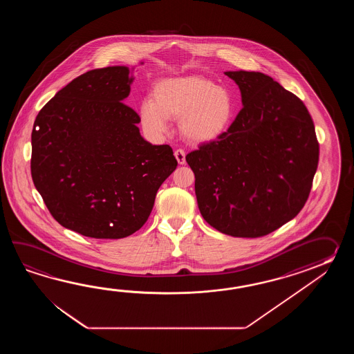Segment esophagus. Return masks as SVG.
Returning a JSON list of instances; mask_svg holds the SVG:
<instances>
[{
    "mask_svg": "<svg viewBox=\"0 0 354 354\" xmlns=\"http://www.w3.org/2000/svg\"><path fill=\"white\" fill-rule=\"evenodd\" d=\"M174 157L177 159L178 165H185L186 163V153L183 149H177L174 151Z\"/></svg>",
    "mask_w": 354,
    "mask_h": 354,
    "instance_id": "esophagus-1",
    "label": "esophagus"
}]
</instances>
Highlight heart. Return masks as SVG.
<instances>
[{
  "label": "heart",
  "instance_id": "1",
  "mask_svg": "<svg viewBox=\"0 0 354 354\" xmlns=\"http://www.w3.org/2000/svg\"><path fill=\"white\" fill-rule=\"evenodd\" d=\"M229 92L201 75L174 77L159 81L153 100L140 105V120L151 134H165L168 119H180V131L192 143L216 140L233 116Z\"/></svg>",
  "mask_w": 354,
  "mask_h": 354
}]
</instances>
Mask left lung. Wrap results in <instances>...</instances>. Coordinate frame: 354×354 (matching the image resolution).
<instances>
[{
  "label": "left lung",
  "mask_w": 354,
  "mask_h": 354,
  "mask_svg": "<svg viewBox=\"0 0 354 354\" xmlns=\"http://www.w3.org/2000/svg\"><path fill=\"white\" fill-rule=\"evenodd\" d=\"M243 109L227 131L186 156L197 205L220 233L259 238L308 201L319 143L306 106L270 75L229 71Z\"/></svg>",
  "instance_id": "left-lung-1"
}]
</instances>
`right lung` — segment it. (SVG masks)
I'll return each instance as SVG.
<instances>
[{
  "instance_id": "obj_1",
  "label": "right lung",
  "mask_w": 354,
  "mask_h": 354,
  "mask_svg": "<svg viewBox=\"0 0 354 354\" xmlns=\"http://www.w3.org/2000/svg\"><path fill=\"white\" fill-rule=\"evenodd\" d=\"M134 78L124 66L92 69L58 91L31 133V177L60 225L96 239L145 224L177 167L169 145L144 140L122 101Z\"/></svg>"
}]
</instances>
